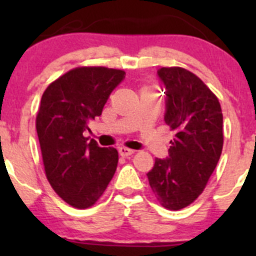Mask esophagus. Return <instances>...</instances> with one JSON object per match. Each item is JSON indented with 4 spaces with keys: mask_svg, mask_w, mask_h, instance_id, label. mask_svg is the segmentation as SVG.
Wrapping results in <instances>:
<instances>
[{
    "mask_svg": "<svg viewBox=\"0 0 256 256\" xmlns=\"http://www.w3.org/2000/svg\"><path fill=\"white\" fill-rule=\"evenodd\" d=\"M134 152L132 150V149L125 148V146H122V148H119V154H120V156H122V158L130 156V155L134 154Z\"/></svg>",
    "mask_w": 256,
    "mask_h": 256,
    "instance_id": "34e87169",
    "label": "esophagus"
}]
</instances>
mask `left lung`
<instances>
[{"label": "left lung", "instance_id": "8db88e82", "mask_svg": "<svg viewBox=\"0 0 256 256\" xmlns=\"http://www.w3.org/2000/svg\"><path fill=\"white\" fill-rule=\"evenodd\" d=\"M166 86L165 122L174 140L165 160L155 158L148 176L152 192L162 207L179 210L204 192L216 170L222 144V112L213 91L183 67H162Z\"/></svg>", "mask_w": 256, "mask_h": 256}]
</instances>
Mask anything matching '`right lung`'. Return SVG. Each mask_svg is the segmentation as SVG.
I'll return each instance as SVG.
<instances>
[{
    "label": "right lung",
    "mask_w": 256,
    "mask_h": 256,
    "mask_svg": "<svg viewBox=\"0 0 256 256\" xmlns=\"http://www.w3.org/2000/svg\"><path fill=\"white\" fill-rule=\"evenodd\" d=\"M122 70L83 66L55 79L43 92L36 128L44 171L54 192L78 210L104 195L118 166L116 148H101L83 136L88 122L102 114Z\"/></svg>",
    "instance_id": "obj_1"
}]
</instances>
